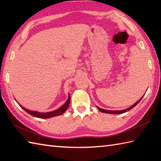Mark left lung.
<instances>
[{"mask_svg": "<svg viewBox=\"0 0 161 161\" xmlns=\"http://www.w3.org/2000/svg\"><path fill=\"white\" fill-rule=\"evenodd\" d=\"M142 99V97L140 99V100H139L138 102H136L134 104H133V105L131 106V107H129V108H126V109H125V110H121V111H108V110H105V109L100 108H99V107H97V108L99 109V110H100L101 112L105 113V114H123V113H125V112H126L127 111L131 110V108H133V107H136V106L137 105V104L139 103V102L141 101Z\"/></svg>", "mask_w": 161, "mask_h": 161, "instance_id": "1", "label": "left lung"}]
</instances>
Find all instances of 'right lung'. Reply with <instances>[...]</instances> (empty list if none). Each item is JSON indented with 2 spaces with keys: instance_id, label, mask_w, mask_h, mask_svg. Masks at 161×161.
I'll return each mask as SVG.
<instances>
[{
  "instance_id": "1",
  "label": "right lung",
  "mask_w": 161,
  "mask_h": 161,
  "mask_svg": "<svg viewBox=\"0 0 161 161\" xmlns=\"http://www.w3.org/2000/svg\"><path fill=\"white\" fill-rule=\"evenodd\" d=\"M70 102V97L69 95L67 101L65 102L62 107H61L57 109V110H55V111L48 112V113H39L37 111H30V110H28V109H26L25 108H23L20 105V106L21 107V108L23 109L24 111H25L27 113H28L29 114L34 116V117H36V118H52V117H54V116L63 114L67 110L68 106H69Z\"/></svg>"
}]
</instances>
